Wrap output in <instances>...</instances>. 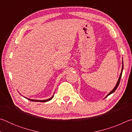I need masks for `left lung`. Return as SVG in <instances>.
Here are the masks:
<instances>
[{"label":"left lung","mask_w":132,"mask_h":132,"mask_svg":"<svg viewBox=\"0 0 132 132\" xmlns=\"http://www.w3.org/2000/svg\"><path fill=\"white\" fill-rule=\"evenodd\" d=\"M123 62H122V70H121V73H120V76H119V79H118V82H117V84H116V86H115V87H114V88L112 90L110 93H109L108 95H107L105 97V98H106V97H108V95H109L110 94H111L112 93H114L115 92V91L117 90V88H118V86H119V83H120V79H121V77H122V71H123Z\"/></svg>","instance_id":"obj_1"}]
</instances>
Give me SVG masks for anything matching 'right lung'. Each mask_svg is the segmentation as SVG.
Wrapping results in <instances>:
<instances>
[{
    "instance_id": "obj_1",
    "label": "right lung",
    "mask_w": 132,
    "mask_h": 132,
    "mask_svg": "<svg viewBox=\"0 0 132 132\" xmlns=\"http://www.w3.org/2000/svg\"><path fill=\"white\" fill-rule=\"evenodd\" d=\"M53 97V95L52 96V97H51L50 98H49V99H47V100H31V99H29V98H26L27 99H28V100H30V101H35V102H47V101H50V100L52 99V98ZM26 98V97H25Z\"/></svg>"
}]
</instances>
